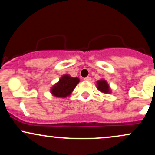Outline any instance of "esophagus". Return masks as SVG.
I'll return each instance as SVG.
<instances>
[{
	"label": "esophagus",
	"mask_w": 155,
	"mask_h": 155,
	"mask_svg": "<svg viewBox=\"0 0 155 155\" xmlns=\"http://www.w3.org/2000/svg\"><path fill=\"white\" fill-rule=\"evenodd\" d=\"M84 81H90V80H91V78H90V76H87V77L84 78Z\"/></svg>",
	"instance_id": "obj_1"
}]
</instances>
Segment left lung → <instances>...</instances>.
<instances>
[{
  "label": "left lung",
  "mask_w": 155,
  "mask_h": 155,
  "mask_svg": "<svg viewBox=\"0 0 155 155\" xmlns=\"http://www.w3.org/2000/svg\"><path fill=\"white\" fill-rule=\"evenodd\" d=\"M96 87L97 89L101 92L104 94H111V90L110 88L109 84H108L107 81L104 79H101L98 81H96Z\"/></svg>",
  "instance_id": "1"
}]
</instances>
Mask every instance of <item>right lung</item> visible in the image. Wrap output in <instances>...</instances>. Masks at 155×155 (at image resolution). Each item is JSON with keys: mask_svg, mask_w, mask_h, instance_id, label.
Here are the masks:
<instances>
[{"mask_svg": "<svg viewBox=\"0 0 155 155\" xmlns=\"http://www.w3.org/2000/svg\"><path fill=\"white\" fill-rule=\"evenodd\" d=\"M79 81L78 77H72L69 74H64L50 88V93L56 97L65 98L71 95Z\"/></svg>", "mask_w": 155, "mask_h": 155, "instance_id": "add662e5", "label": "right lung"}]
</instances>
